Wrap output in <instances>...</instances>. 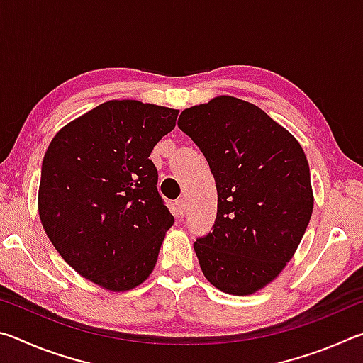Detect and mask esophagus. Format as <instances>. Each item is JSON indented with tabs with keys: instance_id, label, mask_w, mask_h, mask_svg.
<instances>
[{
	"instance_id": "esophagus-1",
	"label": "esophagus",
	"mask_w": 363,
	"mask_h": 363,
	"mask_svg": "<svg viewBox=\"0 0 363 363\" xmlns=\"http://www.w3.org/2000/svg\"><path fill=\"white\" fill-rule=\"evenodd\" d=\"M184 213H186V203H184V200L179 199L174 201V214L176 218H182Z\"/></svg>"
}]
</instances>
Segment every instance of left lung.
<instances>
[{
  "mask_svg": "<svg viewBox=\"0 0 363 363\" xmlns=\"http://www.w3.org/2000/svg\"><path fill=\"white\" fill-rule=\"evenodd\" d=\"M177 126L216 181L213 232L194 243L205 277L237 296L261 290L291 259L312 216L303 147L264 110L232 96L186 108Z\"/></svg>",
  "mask_w": 363,
  "mask_h": 363,
  "instance_id": "obj_1",
  "label": "left lung"
}]
</instances>
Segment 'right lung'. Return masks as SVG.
<instances>
[{
    "label": "right lung",
    "instance_id": "1",
    "mask_svg": "<svg viewBox=\"0 0 363 363\" xmlns=\"http://www.w3.org/2000/svg\"><path fill=\"white\" fill-rule=\"evenodd\" d=\"M177 113L139 101L104 102L64 126L43 158L46 235L69 266L106 290L143 284L174 223L149 157Z\"/></svg>",
    "mask_w": 363,
    "mask_h": 363
}]
</instances>
